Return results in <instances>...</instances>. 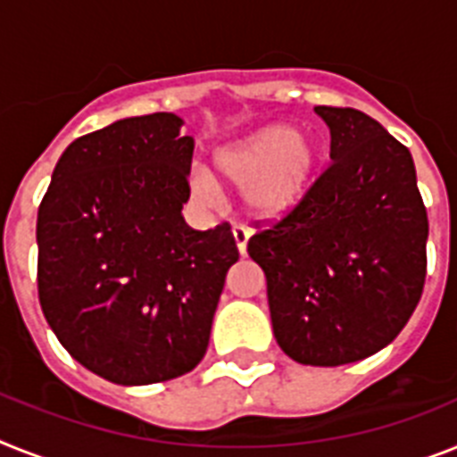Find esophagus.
I'll return each mask as SVG.
<instances>
[{"mask_svg":"<svg viewBox=\"0 0 457 457\" xmlns=\"http://www.w3.org/2000/svg\"><path fill=\"white\" fill-rule=\"evenodd\" d=\"M233 237H236V247L240 254L247 252V240H250V231L245 226H233Z\"/></svg>","mask_w":457,"mask_h":457,"instance_id":"1","label":"esophagus"}]
</instances>
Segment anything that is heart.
<instances>
[{
  "label": "heart",
  "mask_w": 457,
  "mask_h": 457,
  "mask_svg": "<svg viewBox=\"0 0 457 457\" xmlns=\"http://www.w3.org/2000/svg\"><path fill=\"white\" fill-rule=\"evenodd\" d=\"M214 170L224 184L245 188V207L254 220H280L311 187L315 152L299 130L269 126L220 149ZM191 194L205 205L221 198L220 184L207 172L191 175Z\"/></svg>",
  "instance_id": "1"
}]
</instances>
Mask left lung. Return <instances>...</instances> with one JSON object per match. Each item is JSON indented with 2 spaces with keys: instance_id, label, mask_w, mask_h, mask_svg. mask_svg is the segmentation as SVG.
<instances>
[{
  "instance_id": "1",
  "label": "left lung",
  "mask_w": 457,
  "mask_h": 457,
  "mask_svg": "<svg viewBox=\"0 0 457 457\" xmlns=\"http://www.w3.org/2000/svg\"><path fill=\"white\" fill-rule=\"evenodd\" d=\"M331 163L299 205L250 237L266 273L275 341L299 364L341 367L378 353L416 311L428 212L411 152L350 107H315Z\"/></svg>"
}]
</instances>
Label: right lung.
<instances>
[{
  "mask_svg": "<svg viewBox=\"0 0 457 457\" xmlns=\"http://www.w3.org/2000/svg\"><path fill=\"white\" fill-rule=\"evenodd\" d=\"M168 112L74 139L37 214V287L48 327L79 364L119 386L184 376L203 360L231 226H187L194 137Z\"/></svg>",
  "mask_w": 457,
  "mask_h": 457,
  "instance_id": "right-lung-1",
  "label": "right lung"
}]
</instances>
